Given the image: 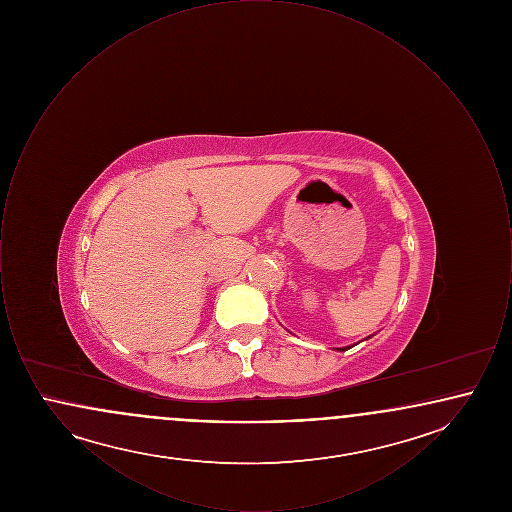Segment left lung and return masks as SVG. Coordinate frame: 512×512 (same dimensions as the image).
I'll use <instances>...</instances> for the list:
<instances>
[{
  "instance_id": "obj_1",
  "label": "left lung",
  "mask_w": 512,
  "mask_h": 512,
  "mask_svg": "<svg viewBox=\"0 0 512 512\" xmlns=\"http://www.w3.org/2000/svg\"><path fill=\"white\" fill-rule=\"evenodd\" d=\"M345 349H347V347H341L340 351H345Z\"/></svg>"
}]
</instances>
